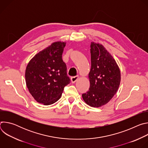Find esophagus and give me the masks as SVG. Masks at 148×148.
Here are the masks:
<instances>
[{
	"label": "esophagus",
	"instance_id": "34e87169",
	"mask_svg": "<svg viewBox=\"0 0 148 148\" xmlns=\"http://www.w3.org/2000/svg\"><path fill=\"white\" fill-rule=\"evenodd\" d=\"M78 78H79L78 75H77V76H74V77H71V82H73V83L77 81V79H78Z\"/></svg>",
	"mask_w": 148,
	"mask_h": 148
}]
</instances>
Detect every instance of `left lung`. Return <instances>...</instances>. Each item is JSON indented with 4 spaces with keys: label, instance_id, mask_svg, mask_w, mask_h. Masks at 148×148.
Returning <instances> with one entry per match:
<instances>
[{
    "label": "left lung",
    "instance_id": "left-lung-1",
    "mask_svg": "<svg viewBox=\"0 0 148 148\" xmlns=\"http://www.w3.org/2000/svg\"><path fill=\"white\" fill-rule=\"evenodd\" d=\"M90 52V87L82 97L87 104L97 108L107 103L117 92L121 72L113 57L102 45L91 42Z\"/></svg>",
    "mask_w": 148,
    "mask_h": 148
}]
</instances>
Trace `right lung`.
Segmentation results:
<instances>
[{"label": "right lung", "mask_w": 148, "mask_h": 148, "mask_svg": "<svg viewBox=\"0 0 148 148\" xmlns=\"http://www.w3.org/2000/svg\"><path fill=\"white\" fill-rule=\"evenodd\" d=\"M66 44L54 42L35 55L27 64L26 86L34 99L40 103L49 105L57 102L70 82L66 64L62 59Z\"/></svg>", "instance_id": "add662e5"}]
</instances>
